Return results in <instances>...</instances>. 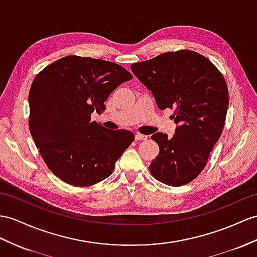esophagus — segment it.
<instances>
[{"label": "esophagus", "mask_w": 257, "mask_h": 257, "mask_svg": "<svg viewBox=\"0 0 257 257\" xmlns=\"http://www.w3.org/2000/svg\"><path fill=\"white\" fill-rule=\"evenodd\" d=\"M147 139H148L147 135L140 134V133H137V134L135 135V141H146Z\"/></svg>", "instance_id": "1"}]
</instances>
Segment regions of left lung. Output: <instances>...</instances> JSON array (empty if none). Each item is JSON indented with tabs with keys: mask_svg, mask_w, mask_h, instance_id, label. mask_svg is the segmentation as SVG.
<instances>
[{
	"mask_svg": "<svg viewBox=\"0 0 257 257\" xmlns=\"http://www.w3.org/2000/svg\"><path fill=\"white\" fill-rule=\"evenodd\" d=\"M131 70L160 110H174V135L152 136L159 155L150 173L171 186L190 183L203 171L221 135L229 105L226 80L207 58L190 50L162 53Z\"/></svg>",
	"mask_w": 257,
	"mask_h": 257,
	"instance_id": "1",
	"label": "left lung"
}]
</instances>
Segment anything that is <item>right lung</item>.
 <instances>
[{
	"mask_svg": "<svg viewBox=\"0 0 257 257\" xmlns=\"http://www.w3.org/2000/svg\"><path fill=\"white\" fill-rule=\"evenodd\" d=\"M133 76L109 61L68 55L35 77L29 91V128L48 168L64 182L89 186L107 179L135 136L90 121L93 111Z\"/></svg>",
	"mask_w": 257,
	"mask_h": 257,
	"instance_id": "obj_1",
	"label": "right lung"
}]
</instances>
